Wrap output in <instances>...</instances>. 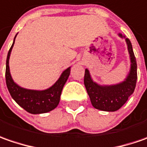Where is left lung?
I'll list each match as a JSON object with an SVG mask.
<instances>
[{
	"label": "left lung",
	"mask_w": 147,
	"mask_h": 147,
	"mask_svg": "<svg viewBox=\"0 0 147 147\" xmlns=\"http://www.w3.org/2000/svg\"><path fill=\"white\" fill-rule=\"evenodd\" d=\"M120 37H124L119 34ZM128 45L131 67L128 76L123 82L113 85H99L93 81L88 69H85L84 83L94 108L104 111H115L124 105L133 94L136 87L138 74L137 62L132 44L125 38Z\"/></svg>",
	"instance_id": "left-lung-1"
}]
</instances>
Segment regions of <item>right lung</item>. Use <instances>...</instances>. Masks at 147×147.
Returning a JSON list of instances; mask_svg holds the SVG:
<instances>
[{
	"label": "right lung",
	"mask_w": 147,
	"mask_h": 147,
	"mask_svg": "<svg viewBox=\"0 0 147 147\" xmlns=\"http://www.w3.org/2000/svg\"><path fill=\"white\" fill-rule=\"evenodd\" d=\"M17 36V35H16ZM16 36L13 39L12 46L8 52L5 68V81L8 90L11 97L25 111L31 114L46 113L57 107L60 101V96L64 84L68 79L71 67L66 69L60 77L50 88L45 90H32L20 87L11 77L9 67L10 53L14 44Z\"/></svg>",
	"instance_id": "obj_1"
}]
</instances>
